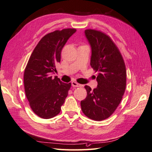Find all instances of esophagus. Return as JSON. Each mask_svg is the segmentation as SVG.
I'll return each instance as SVG.
<instances>
[{
  "label": "esophagus",
  "mask_w": 152,
  "mask_h": 152,
  "mask_svg": "<svg viewBox=\"0 0 152 152\" xmlns=\"http://www.w3.org/2000/svg\"><path fill=\"white\" fill-rule=\"evenodd\" d=\"M71 85H72V86L73 87H81V85L79 84L78 83L76 82V81H72L71 82Z\"/></svg>",
  "instance_id": "1"
}]
</instances>
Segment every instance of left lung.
<instances>
[{
  "label": "left lung",
  "instance_id": "obj_1",
  "mask_svg": "<svg viewBox=\"0 0 152 152\" xmlns=\"http://www.w3.org/2000/svg\"><path fill=\"white\" fill-rule=\"evenodd\" d=\"M91 45V66L97 72L96 88L85 85L87 95L81 101L88 118L101 121L110 117L118 107L126 85V71L121 52L110 36L101 31L85 30Z\"/></svg>",
  "mask_w": 152,
  "mask_h": 152
}]
</instances>
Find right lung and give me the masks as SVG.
<instances>
[{"mask_svg": "<svg viewBox=\"0 0 152 152\" xmlns=\"http://www.w3.org/2000/svg\"><path fill=\"white\" fill-rule=\"evenodd\" d=\"M76 31L74 28L56 30L45 35L34 48L24 74L26 96L31 110L49 119L61 111L71 83H62L52 75L61 61L62 48Z\"/></svg>", "mask_w": 152, "mask_h": 152, "instance_id": "add662e5", "label": "right lung"}]
</instances>
